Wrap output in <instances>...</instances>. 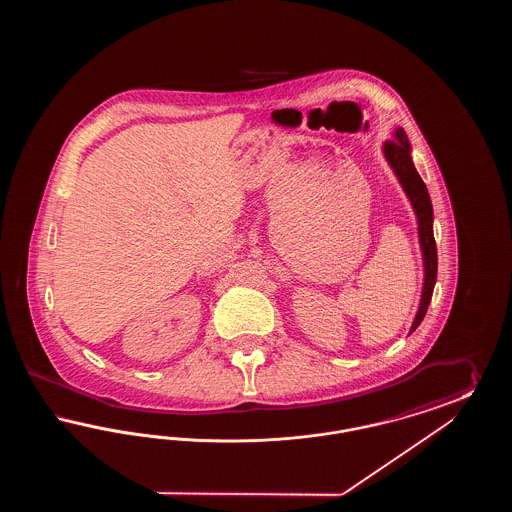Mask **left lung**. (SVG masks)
Masks as SVG:
<instances>
[{"instance_id": "left-lung-1", "label": "left lung", "mask_w": 512, "mask_h": 512, "mask_svg": "<svg viewBox=\"0 0 512 512\" xmlns=\"http://www.w3.org/2000/svg\"><path fill=\"white\" fill-rule=\"evenodd\" d=\"M411 151H413V147L401 126H397L393 130V140L382 146L384 159L388 161V165L395 174V178L399 180L407 199L411 201L416 224H418V244L422 251V267H424L422 293H420L418 311L414 315L409 334H413L414 330L418 328V324L422 322V318L426 317L434 286H436V278H438V249H436V240H434L432 199H430L426 184L422 182L420 174L414 169Z\"/></svg>"}]
</instances>
